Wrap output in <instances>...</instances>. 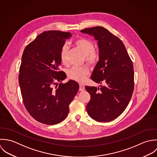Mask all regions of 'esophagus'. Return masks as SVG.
Instances as JSON below:
<instances>
[{"instance_id":"1","label":"esophagus","mask_w":157,"mask_h":157,"mask_svg":"<svg viewBox=\"0 0 157 157\" xmlns=\"http://www.w3.org/2000/svg\"><path fill=\"white\" fill-rule=\"evenodd\" d=\"M85 90V86L83 84H79V91L83 92Z\"/></svg>"}]
</instances>
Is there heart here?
Wrapping results in <instances>:
<instances>
[{"instance_id": "heart-1", "label": "heart", "mask_w": 157, "mask_h": 157, "mask_svg": "<svg viewBox=\"0 0 157 157\" xmlns=\"http://www.w3.org/2000/svg\"><path fill=\"white\" fill-rule=\"evenodd\" d=\"M75 45L81 51L85 57L86 63L90 65H94L98 61L99 55V52L94 49V42L87 38L81 37L75 41ZM68 52V47L67 45H63L61 53V60L63 64L67 63V55ZM90 71L87 67H73L68 73V76L71 79L75 80L79 82H84L87 76L89 74Z\"/></svg>"}]
</instances>
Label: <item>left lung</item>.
Listing matches in <instances>:
<instances>
[{
    "instance_id": "1",
    "label": "left lung",
    "mask_w": 157,
    "mask_h": 157,
    "mask_svg": "<svg viewBox=\"0 0 157 157\" xmlns=\"http://www.w3.org/2000/svg\"><path fill=\"white\" fill-rule=\"evenodd\" d=\"M98 40L99 61L91 79L104 84L100 88L86 86L91 98L86 107L95 121L109 122L118 118L127 107L134 89L133 65L121 40L102 27L81 30Z\"/></svg>"
}]
</instances>
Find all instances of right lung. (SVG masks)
<instances>
[{
	"mask_svg": "<svg viewBox=\"0 0 157 157\" xmlns=\"http://www.w3.org/2000/svg\"><path fill=\"white\" fill-rule=\"evenodd\" d=\"M68 32H43L24 49L19 82L24 105L37 121L47 125L59 123L67 116L69 105L79 90L73 80L55 85L66 78L59 71L60 53Z\"/></svg>",
	"mask_w": 157,
	"mask_h": 157,
	"instance_id": "1",
	"label": "right lung"
}]
</instances>
